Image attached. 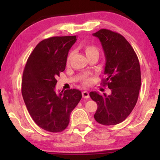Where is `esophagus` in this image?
<instances>
[{
	"label": "esophagus",
	"mask_w": 160,
	"mask_h": 160,
	"mask_svg": "<svg viewBox=\"0 0 160 160\" xmlns=\"http://www.w3.org/2000/svg\"><path fill=\"white\" fill-rule=\"evenodd\" d=\"M82 95L83 98H89L90 97V94L88 91H83L82 92Z\"/></svg>",
	"instance_id": "esophagus-1"
}]
</instances>
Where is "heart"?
Returning a JSON list of instances; mask_svg holds the SVG:
<instances>
[{"mask_svg": "<svg viewBox=\"0 0 160 160\" xmlns=\"http://www.w3.org/2000/svg\"><path fill=\"white\" fill-rule=\"evenodd\" d=\"M82 48H83L84 51H85V55L87 57H88V58H90V56H92L94 55H99L98 48H97L95 46L92 45V44H85L83 46ZM72 53L70 52L68 53V56H67L66 62L68 64L70 63V58H71V57H72ZM92 78H90V77L85 76L83 78V80H82L83 85H85V86L90 85L92 83Z\"/></svg>", "mask_w": 160, "mask_h": 160, "instance_id": "b5f03b06", "label": "heart"}]
</instances>
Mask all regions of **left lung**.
I'll return each mask as SVG.
<instances>
[{"instance_id":"8db88e82","label":"left lung","mask_w":160,"mask_h":160,"mask_svg":"<svg viewBox=\"0 0 160 160\" xmlns=\"http://www.w3.org/2000/svg\"><path fill=\"white\" fill-rule=\"evenodd\" d=\"M92 35L98 37L106 58L102 85L112 90L108 96L90 93L97 104L94 117L102 125H116L128 117L138 98L141 85L138 58L125 37L117 32L102 29Z\"/></svg>"}]
</instances>
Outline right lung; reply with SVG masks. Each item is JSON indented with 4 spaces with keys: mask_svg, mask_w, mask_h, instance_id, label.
Returning a JSON list of instances; mask_svg holds the SVG:
<instances>
[{
    "mask_svg": "<svg viewBox=\"0 0 160 160\" xmlns=\"http://www.w3.org/2000/svg\"><path fill=\"white\" fill-rule=\"evenodd\" d=\"M76 36L53 37L40 42L27 61L22 81V94L32 118L51 132L64 131L70 115L82 98L78 90L57 94L56 77L66 68L70 48Z\"/></svg>",
    "mask_w": 160,
    "mask_h": 160,
    "instance_id": "obj_1",
    "label": "right lung"
}]
</instances>
